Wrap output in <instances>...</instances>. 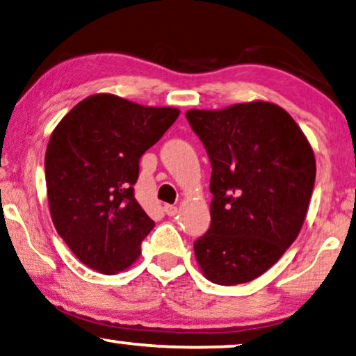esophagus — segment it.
Here are the masks:
<instances>
[{"instance_id": "obj_1", "label": "esophagus", "mask_w": 356, "mask_h": 356, "mask_svg": "<svg viewBox=\"0 0 356 356\" xmlns=\"http://www.w3.org/2000/svg\"><path fill=\"white\" fill-rule=\"evenodd\" d=\"M164 213L168 216H174V215H177V207H174V205H164Z\"/></svg>"}]
</instances>
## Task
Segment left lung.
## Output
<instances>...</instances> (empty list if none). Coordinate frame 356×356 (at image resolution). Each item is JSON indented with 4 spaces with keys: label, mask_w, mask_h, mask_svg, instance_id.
Here are the masks:
<instances>
[{
    "label": "left lung",
    "mask_w": 356,
    "mask_h": 356,
    "mask_svg": "<svg viewBox=\"0 0 356 356\" xmlns=\"http://www.w3.org/2000/svg\"><path fill=\"white\" fill-rule=\"evenodd\" d=\"M211 163V225L193 243L208 280L231 286L272 267L295 243L316 181L309 141L272 102L188 111Z\"/></svg>",
    "instance_id": "obj_1"
}]
</instances>
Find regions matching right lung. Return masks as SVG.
I'll return each mask as SVG.
<instances>
[{
	"label": "right lung",
	"instance_id": "right-lung-1",
	"mask_svg": "<svg viewBox=\"0 0 356 356\" xmlns=\"http://www.w3.org/2000/svg\"><path fill=\"white\" fill-rule=\"evenodd\" d=\"M179 111L94 94L56 125L45 153L51 221L76 257L104 275L129 268L154 221L135 198L140 158Z\"/></svg>",
	"mask_w": 356,
	"mask_h": 356
}]
</instances>
